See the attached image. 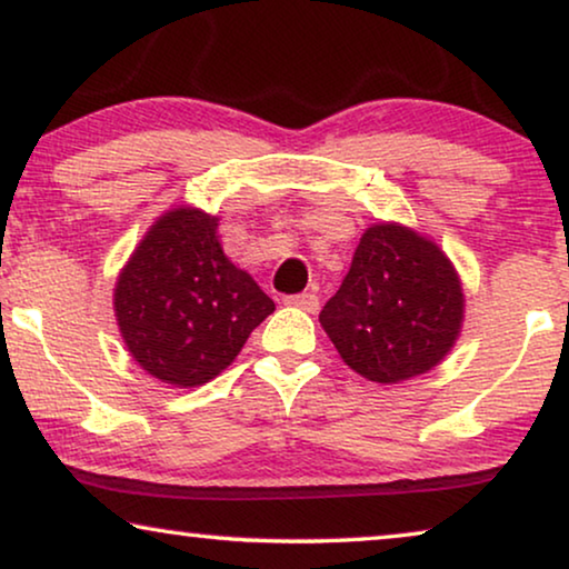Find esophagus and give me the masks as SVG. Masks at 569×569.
<instances>
[{
    "label": "esophagus",
    "instance_id": "obj_1",
    "mask_svg": "<svg viewBox=\"0 0 569 569\" xmlns=\"http://www.w3.org/2000/svg\"><path fill=\"white\" fill-rule=\"evenodd\" d=\"M287 306H295L300 310H308V313H316L318 310V295L316 292H300V295H290V298L284 300Z\"/></svg>",
    "mask_w": 569,
    "mask_h": 569
}]
</instances>
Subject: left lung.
<instances>
[{
	"label": "left lung",
	"mask_w": 569,
	"mask_h": 569,
	"mask_svg": "<svg viewBox=\"0 0 569 569\" xmlns=\"http://www.w3.org/2000/svg\"><path fill=\"white\" fill-rule=\"evenodd\" d=\"M318 321L355 372L401 383L432 370L456 345L461 279L432 240L396 222L372 224Z\"/></svg>",
	"instance_id": "1"
}]
</instances>
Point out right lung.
I'll use <instances>...</instances> for the list:
<instances>
[{
	"mask_svg": "<svg viewBox=\"0 0 569 569\" xmlns=\"http://www.w3.org/2000/svg\"><path fill=\"white\" fill-rule=\"evenodd\" d=\"M113 310L123 345L152 378L193 388L236 360L274 302L224 256L217 217L178 207L121 269Z\"/></svg>",
	"mask_w": 569,
	"mask_h": 569,
	"instance_id": "1",
	"label": "right lung"
}]
</instances>
